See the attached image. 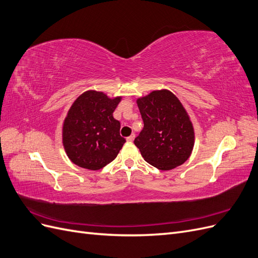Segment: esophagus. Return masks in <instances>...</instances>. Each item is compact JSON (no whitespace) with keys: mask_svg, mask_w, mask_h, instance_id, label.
I'll return each instance as SVG.
<instances>
[{"mask_svg":"<svg viewBox=\"0 0 258 258\" xmlns=\"http://www.w3.org/2000/svg\"><path fill=\"white\" fill-rule=\"evenodd\" d=\"M135 138H136V136H135V135H131V136H130V137H128L126 140H127L128 142H132V141H134V140H135Z\"/></svg>","mask_w":258,"mask_h":258,"instance_id":"obj_1","label":"esophagus"}]
</instances>
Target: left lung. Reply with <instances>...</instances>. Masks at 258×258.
I'll use <instances>...</instances> for the list:
<instances>
[{"mask_svg": "<svg viewBox=\"0 0 258 258\" xmlns=\"http://www.w3.org/2000/svg\"><path fill=\"white\" fill-rule=\"evenodd\" d=\"M137 103L144 127L135 144L144 160L159 170L183 165L194 148L195 131L181 101L162 89L139 98Z\"/></svg>", "mask_w": 258, "mask_h": 258, "instance_id": "8db88e82", "label": "left lung"}]
</instances>
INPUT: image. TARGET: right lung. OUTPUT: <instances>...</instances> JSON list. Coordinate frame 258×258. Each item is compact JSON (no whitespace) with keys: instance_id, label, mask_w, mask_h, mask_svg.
<instances>
[{"instance_id":"obj_1","label":"right lung","mask_w":258,"mask_h":258,"mask_svg":"<svg viewBox=\"0 0 258 258\" xmlns=\"http://www.w3.org/2000/svg\"><path fill=\"white\" fill-rule=\"evenodd\" d=\"M121 97L88 90L70 107L62 128V143L73 163L99 170L113 161L126 142L119 135L120 122L113 117Z\"/></svg>"}]
</instances>
